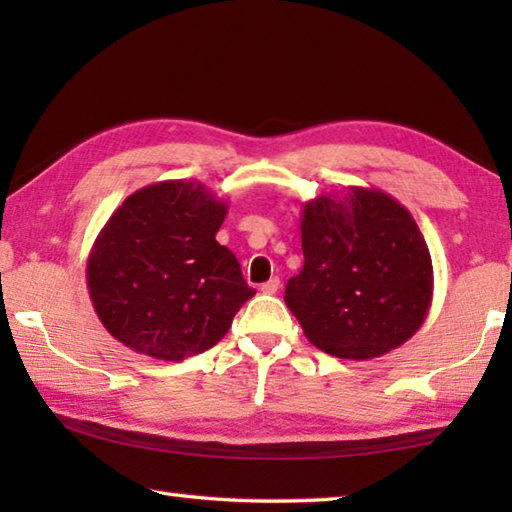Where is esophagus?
Segmentation results:
<instances>
[{
	"mask_svg": "<svg viewBox=\"0 0 512 512\" xmlns=\"http://www.w3.org/2000/svg\"><path fill=\"white\" fill-rule=\"evenodd\" d=\"M277 291H280V277H271V280L262 284V293H268V296H273Z\"/></svg>",
	"mask_w": 512,
	"mask_h": 512,
	"instance_id": "1",
	"label": "esophagus"
}]
</instances>
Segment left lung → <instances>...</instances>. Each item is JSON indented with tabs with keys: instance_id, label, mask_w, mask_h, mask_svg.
I'll return each mask as SVG.
<instances>
[{
	"instance_id": "left-lung-1",
	"label": "left lung",
	"mask_w": 512,
	"mask_h": 512,
	"mask_svg": "<svg viewBox=\"0 0 512 512\" xmlns=\"http://www.w3.org/2000/svg\"><path fill=\"white\" fill-rule=\"evenodd\" d=\"M305 266L284 302L332 357L366 361L400 348L433 298L431 255L411 212L381 189L350 187L302 205Z\"/></svg>"
}]
</instances>
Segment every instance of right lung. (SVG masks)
I'll use <instances>...</instances> for the list:
<instances>
[{"mask_svg":"<svg viewBox=\"0 0 512 512\" xmlns=\"http://www.w3.org/2000/svg\"><path fill=\"white\" fill-rule=\"evenodd\" d=\"M228 205L194 180L137 189L88 255V289L119 343L160 361L210 350L255 296L237 257L216 241Z\"/></svg>","mask_w":512,"mask_h":512,"instance_id":"add662e5","label":"right lung"}]
</instances>
